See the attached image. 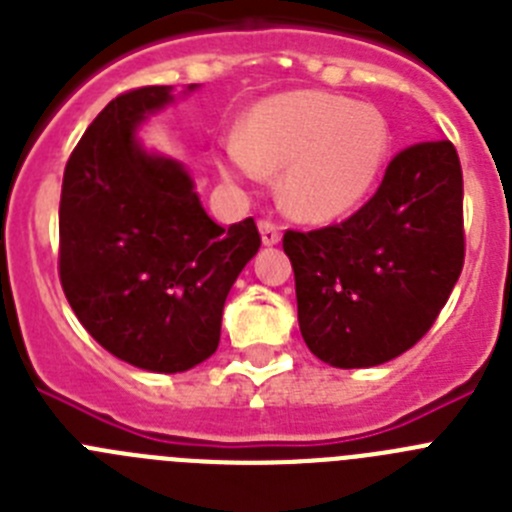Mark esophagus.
<instances>
[{
    "instance_id": "esophagus-1",
    "label": "esophagus",
    "mask_w": 512,
    "mask_h": 512,
    "mask_svg": "<svg viewBox=\"0 0 512 512\" xmlns=\"http://www.w3.org/2000/svg\"><path fill=\"white\" fill-rule=\"evenodd\" d=\"M259 233H261V241H264V246H277L279 238H282V233H279V225L271 223V220H261Z\"/></svg>"
}]
</instances>
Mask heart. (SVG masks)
Segmentation results:
<instances>
[{
	"instance_id": "obj_1",
	"label": "heart",
	"mask_w": 512,
	"mask_h": 512,
	"mask_svg": "<svg viewBox=\"0 0 512 512\" xmlns=\"http://www.w3.org/2000/svg\"><path fill=\"white\" fill-rule=\"evenodd\" d=\"M390 153L382 112L325 92H289L256 104L246 133L223 151V174L282 171V202L312 223L348 215L369 197Z\"/></svg>"
}]
</instances>
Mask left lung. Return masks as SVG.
I'll list each match as a JSON object with an SVG mask.
<instances>
[{"label": "left lung", "instance_id": "1", "mask_svg": "<svg viewBox=\"0 0 512 512\" xmlns=\"http://www.w3.org/2000/svg\"><path fill=\"white\" fill-rule=\"evenodd\" d=\"M464 179L451 140L390 161L374 197L338 225L287 230L307 348L364 369L413 348L436 323L464 266Z\"/></svg>", "mask_w": 512, "mask_h": 512}]
</instances>
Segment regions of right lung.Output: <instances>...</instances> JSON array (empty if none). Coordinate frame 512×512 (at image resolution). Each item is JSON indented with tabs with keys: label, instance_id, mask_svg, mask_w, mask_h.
Returning a JSON list of instances; mask_svg holds the SVG:
<instances>
[{
	"label": "right lung",
	"instance_id": "obj_1",
	"mask_svg": "<svg viewBox=\"0 0 512 512\" xmlns=\"http://www.w3.org/2000/svg\"><path fill=\"white\" fill-rule=\"evenodd\" d=\"M171 102V87L112 99L71 153L58 210L71 310L112 356L158 374L215 354L230 287L261 246L253 217L220 228L189 171L140 146L138 125Z\"/></svg>",
	"mask_w": 512,
	"mask_h": 512
}]
</instances>
